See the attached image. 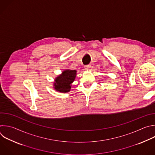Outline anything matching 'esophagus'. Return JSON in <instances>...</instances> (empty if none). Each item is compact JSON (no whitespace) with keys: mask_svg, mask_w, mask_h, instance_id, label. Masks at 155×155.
Instances as JSON below:
<instances>
[{"mask_svg":"<svg viewBox=\"0 0 155 155\" xmlns=\"http://www.w3.org/2000/svg\"><path fill=\"white\" fill-rule=\"evenodd\" d=\"M84 68H85V69L86 71H89L91 69V65H87V66H86L84 67Z\"/></svg>","mask_w":155,"mask_h":155,"instance_id":"esophagus-1","label":"esophagus"}]
</instances>
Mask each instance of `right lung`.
Here are the masks:
<instances>
[{
    "instance_id": "add662e5",
    "label": "right lung",
    "mask_w": 155,
    "mask_h": 155,
    "mask_svg": "<svg viewBox=\"0 0 155 155\" xmlns=\"http://www.w3.org/2000/svg\"><path fill=\"white\" fill-rule=\"evenodd\" d=\"M76 70L65 69L58 75L53 84V88L57 92L66 93L71 91L72 83L74 81L77 76Z\"/></svg>"
}]
</instances>
